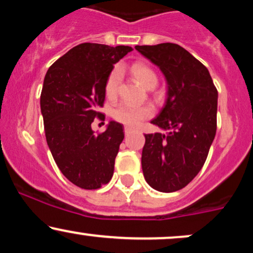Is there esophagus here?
<instances>
[{
    "label": "esophagus",
    "instance_id": "1",
    "mask_svg": "<svg viewBox=\"0 0 253 253\" xmlns=\"http://www.w3.org/2000/svg\"><path fill=\"white\" fill-rule=\"evenodd\" d=\"M132 128H130V127H125V134L126 135H128V134H130V133H132Z\"/></svg>",
    "mask_w": 253,
    "mask_h": 253
}]
</instances>
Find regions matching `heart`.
Returning a JSON list of instances; mask_svg holds the SVG:
<instances>
[{
  "mask_svg": "<svg viewBox=\"0 0 253 253\" xmlns=\"http://www.w3.org/2000/svg\"><path fill=\"white\" fill-rule=\"evenodd\" d=\"M123 69L115 68L113 69L112 72L109 74L108 78L106 81V95L108 97H114L118 94L119 84L121 81V75H123ZM133 76L139 81L145 88L152 89L158 83V77H157L156 72L147 66L146 64L143 63H134L130 68ZM153 114L152 107L149 104L145 106H134L130 103H120L113 109L112 117L119 123L127 125V126H136L145 120V119L150 118Z\"/></svg>",
  "mask_w": 253,
  "mask_h": 253,
  "instance_id": "heart-1",
  "label": "heart"
}]
</instances>
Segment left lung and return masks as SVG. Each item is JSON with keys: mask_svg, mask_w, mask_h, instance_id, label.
I'll list each match as a JSON object with an SVG mask.
<instances>
[{"mask_svg": "<svg viewBox=\"0 0 253 253\" xmlns=\"http://www.w3.org/2000/svg\"><path fill=\"white\" fill-rule=\"evenodd\" d=\"M168 82V98L151 124L168 130L145 134L144 177L153 189L177 191L193 181L207 159L216 133L217 90L210 71L172 42L135 46Z\"/></svg>", "mask_w": 253, "mask_h": 253, "instance_id": "left-lung-1", "label": "left lung"}]
</instances>
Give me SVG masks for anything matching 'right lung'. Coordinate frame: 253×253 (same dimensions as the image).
Wrapping results in <instances>:
<instances>
[{"label":"right lung","mask_w":253,"mask_h":253,"mask_svg":"<svg viewBox=\"0 0 253 253\" xmlns=\"http://www.w3.org/2000/svg\"><path fill=\"white\" fill-rule=\"evenodd\" d=\"M130 51L129 46L83 42L46 72L40 95L46 141L63 175L82 189H98L113 177L124 126L110 121L96 134L91 124L103 118L98 109L114 64Z\"/></svg>","instance_id":"add662e5"}]
</instances>
